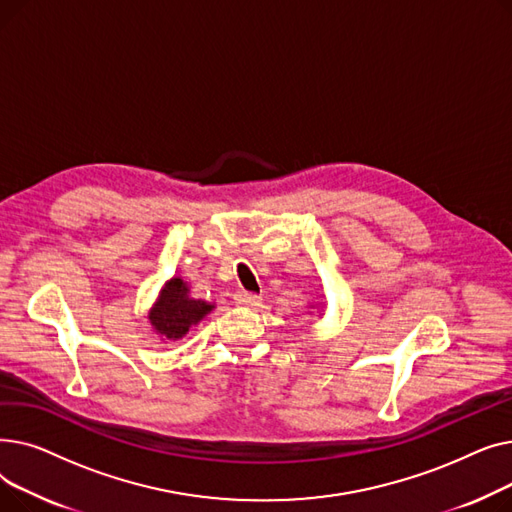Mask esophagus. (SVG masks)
<instances>
[{"label": "esophagus", "instance_id": "obj_1", "mask_svg": "<svg viewBox=\"0 0 512 512\" xmlns=\"http://www.w3.org/2000/svg\"><path fill=\"white\" fill-rule=\"evenodd\" d=\"M234 301H236L238 305H257V303L261 301V297H259V294H255V292L238 290V292L234 294Z\"/></svg>", "mask_w": 512, "mask_h": 512}]
</instances>
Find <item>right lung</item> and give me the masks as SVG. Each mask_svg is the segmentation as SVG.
<instances>
[{"instance_id": "1", "label": "right lung", "mask_w": 512, "mask_h": 512, "mask_svg": "<svg viewBox=\"0 0 512 512\" xmlns=\"http://www.w3.org/2000/svg\"><path fill=\"white\" fill-rule=\"evenodd\" d=\"M211 309L213 305L188 297V288L180 278H172L161 290V297L151 309L149 319L155 332L168 340H178Z\"/></svg>"}]
</instances>
